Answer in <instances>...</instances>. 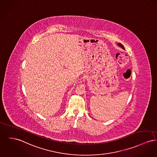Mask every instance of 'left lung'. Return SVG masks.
I'll return each instance as SVG.
<instances>
[{
    "mask_svg": "<svg viewBox=\"0 0 157 157\" xmlns=\"http://www.w3.org/2000/svg\"><path fill=\"white\" fill-rule=\"evenodd\" d=\"M118 45H119V46L121 47V48H123V49H124V46H123V45H122V44H121V43H118Z\"/></svg>",
    "mask_w": 157,
    "mask_h": 157,
    "instance_id": "8db88e82",
    "label": "left lung"
}]
</instances>
